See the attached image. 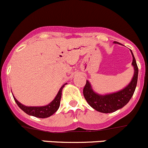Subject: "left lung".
<instances>
[{"instance_id":"8db88e82","label":"left lung","mask_w":148,"mask_h":148,"mask_svg":"<svg viewBox=\"0 0 148 148\" xmlns=\"http://www.w3.org/2000/svg\"><path fill=\"white\" fill-rule=\"evenodd\" d=\"M113 43L121 45L117 42ZM130 52L133 57L132 66L134 69V74L130 83L125 88L111 94H99L95 92L90 82L86 80L83 90L84 96L90 106L96 111L103 113H113L125 106L133 96L138 82V68L132 50H130Z\"/></svg>"}]
</instances>
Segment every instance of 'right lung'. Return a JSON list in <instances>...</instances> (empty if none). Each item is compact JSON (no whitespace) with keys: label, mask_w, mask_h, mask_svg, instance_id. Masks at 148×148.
Here are the masks:
<instances>
[{"label":"right lung","mask_w":148,"mask_h":148,"mask_svg":"<svg viewBox=\"0 0 148 148\" xmlns=\"http://www.w3.org/2000/svg\"><path fill=\"white\" fill-rule=\"evenodd\" d=\"M66 84V83L64 84L60 88V91H58L54 100L46 106H27L23 105L21 103L15 99V96H13L14 100L16 102L17 105L19 106V108L27 114L29 115V116H35V117L37 118H40V119H45V118H48L52 116V115H53L60 108L62 89H63V88Z\"/></svg>","instance_id":"add662e5"}]
</instances>
